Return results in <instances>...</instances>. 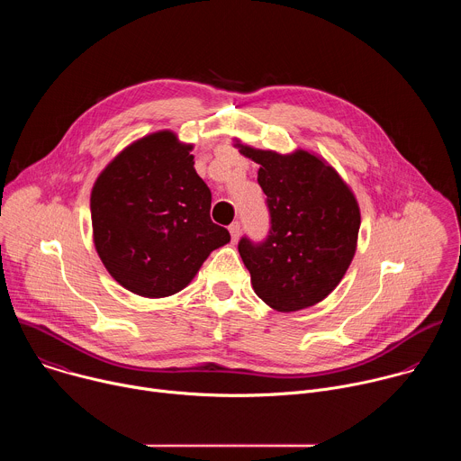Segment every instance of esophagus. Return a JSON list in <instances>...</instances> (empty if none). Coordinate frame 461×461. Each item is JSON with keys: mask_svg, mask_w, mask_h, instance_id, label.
Here are the masks:
<instances>
[{"mask_svg": "<svg viewBox=\"0 0 461 461\" xmlns=\"http://www.w3.org/2000/svg\"><path fill=\"white\" fill-rule=\"evenodd\" d=\"M230 233H231V240L235 242L239 239V235H240V222H231L230 224Z\"/></svg>", "mask_w": 461, "mask_h": 461, "instance_id": "1", "label": "esophagus"}]
</instances>
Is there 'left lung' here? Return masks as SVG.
<instances>
[{
	"mask_svg": "<svg viewBox=\"0 0 461 461\" xmlns=\"http://www.w3.org/2000/svg\"><path fill=\"white\" fill-rule=\"evenodd\" d=\"M258 167L270 230L265 240H239L255 294L277 312L322 301L347 274L361 224L356 196L321 158L240 146Z\"/></svg>",
	"mask_w": 461,
	"mask_h": 461,
	"instance_id": "8db88e82",
	"label": "left lung"
}]
</instances>
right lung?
<instances>
[{
    "label": "right lung",
    "instance_id": "right-lung-1",
    "mask_svg": "<svg viewBox=\"0 0 461 461\" xmlns=\"http://www.w3.org/2000/svg\"><path fill=\"white\" fill-rule=\"evenodd\" d=\"M189 151L160 131L123 149L95 182V246L129 292L173 295L213 249L230 242V231L210 217L212 191Z\"/></svg>",
    "mask_w": 461,
    "mask_h": 461
}]
</instances>
